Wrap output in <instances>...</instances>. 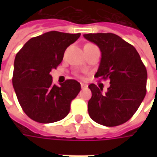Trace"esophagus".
<instances>
[{
	"label": "esophagus",
	"mask_w": 157,
	"mask_h": 157,
	"mask_svg": "<svg viewBox=\"0 0 157 157\" xmlns=\"http://www.w3.org/2000/svg\"><path fill=\"white\" fill-rule=\"evenodd\" d=\"M81 87H82V89H85L87 87V85L85 84V83H81Z\"/></svg>",
	"instance_id": "34e87169"
}]
</instances>
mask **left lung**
<instances>
[{"label":"left lung","mask_w":157,"mask_h":157,"mask_svg":"<svg viewBox=\"0 0 157 157\" xmlns=\"http://www.w3.org/2000/svg\"><path fill=\"white\" fill-rule=\"evenodd\" d=\"M84 38L100 48L102 58L95 77L109 79L110 86L102 89L90 84L92 98L88 113L99 124L113 127L135 114L146 93L147 71L135 48L114 33H88Z\"/></svg>","instance_id":"1"}]
</instances>
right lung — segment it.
I'll return each mask as SVG.
<instances>
[{
    "label": "right lung",
    "instance_id": "1",
    "mask_svg": "<svg viewBox=\"0 0 157 157\" xmlns=\"http://www.w3.org/2000/svg\"><path fill=\"white\" fill-rule=\"evenodd\" d=\"M81 33L50 31L29 39L17 54L12 85L18 102L29 118L42 124L61 120L81 91L75 80L54 85L53 69L61 63L65 49Z\"/></svg>",
    "mask_w": 157,
    "mask_h": 157
}]
</instances>
